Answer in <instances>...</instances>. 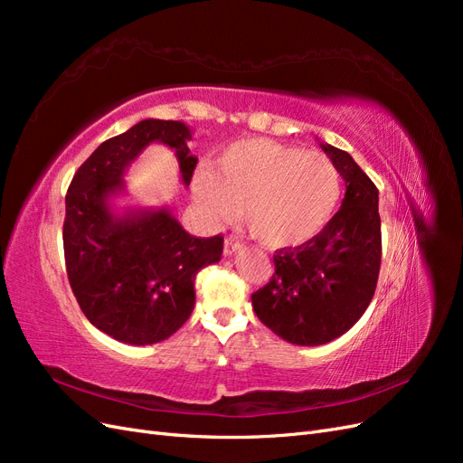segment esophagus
<instances>
[{
	"instance_id": "obj_1",
	"label": "esophagus",
	"mask_w": 463,
	"mask_h": 463,
	"mask_svg": "<svg viewBox=\"0 0 463 463\" xmlns=\"http://www.w3.org/2000/svg\"><path fill=\"white\" fill-rule=\"evenodd\" d=\"M241 247H243L241 241L237 240V237L230 235V237H226V241H223V253H226V255H233L235 250H240Z\"/></svg>"
}]
</instances>
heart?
Segmentation results:
<instances>
[{
	"instance_id": "obj_1",
	"label": "heart",
	"mask_w": 463,
	"mask_h": 463,
	"mask_svg": "<svg viewBox=\"0 0 463 463\" xmlns=\"http://www.w3.org/2000/svg\"><path fill=\"white\" fill-rule=\"evenodd\" d=\"M193 194L220 223L235 216L272 249L303 245L326 226L342 194V175L322 152L270 138H243L223 150L214 170L193 177Z\"/></svg>"
}]
</instances>
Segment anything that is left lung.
Segmentation results:
<instances>
[{"instance_id": "1", "label": "left lung", "mask_w": 463, "mask_h": 463, "mask_svg": "<svg viewBox=\"0 0 463 463\" xmlns=\"http://www.w3.org/2000/svg\"><path fill=\"white\" fill-rule=\"evenodd\" d=\"M322 148L347 184L342 208L313 240L278 249L269 284L250 296L262 325L296 345L326 344L352 328L381 272L378 189L345 150Z\"/></svg>"}]
</instances>
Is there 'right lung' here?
I'll list each match as a JSON object with an SVG mask.
<instances>
[{
  "label": "right lung",
  "mask_w": 463,
  "mask_h": 463,
  "mask_svg": "<svg viewBox=\"0 0 463 463\" xmlns=\"http://www.w3.org/2000/svg\"><path fill=\"white\" fill-rule=\"evenodd\" d=\"M189 137L181 121H138L98 146L65 194L69 284L92 325L125 344H156L184 326L194 307V278L222 259V233L194 237L167 210L116 220L106 204L123 187L125 165L152 141L175 148L189 185L197 167Z\"/></svg>",
  "instance_id": "right-lung-1"
}]
</instances>
